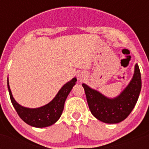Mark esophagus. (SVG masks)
I'll list each match as a JSON object with an SVG mask.
<instances>
[{
    "mask_svg": "<svg viewBox=\"0 0 149 149\" xmlns=\"http://www.w3.org/2000/svg\"><path fill=\"white\" fill-rule=\"evenodd\" d=\"M86 77V74L84 72H79L78 74H77V79H79V81H83Z\"/></svg>",
    "mask_w": 149,
    "mask_h": 149,
    "instance_id": "obj_1",
    "label": "esophagus"
}]
</instances>
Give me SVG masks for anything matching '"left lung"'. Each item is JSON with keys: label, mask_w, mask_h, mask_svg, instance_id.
Here are the masks:
<instances>
[{"label": "left lung", "mask_w": 149, "mask_h": 149, "mask_svg": "<svg viewBox=\"0 0 149 149\" xmlns=\"http://www.w3.org/2000/svg\"><path fill=\"white\" fill-rule=\"evenodd\" d=\"M90 111L96 118L107 124H117L127 118L136 104L141 88V72L138 64L133 78L122 93L113 99L83 84Z\"/></svg>", "instance_id": "1"}]
</instances>
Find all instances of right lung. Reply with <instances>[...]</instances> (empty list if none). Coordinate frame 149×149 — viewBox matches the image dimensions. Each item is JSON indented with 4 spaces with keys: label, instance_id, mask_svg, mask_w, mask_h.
Segmentation results:
<instances>
[{
    "label": "right lung",
    "instance_id": "add662e5",
    "mask_svg": "<svg viewBox=\"0 0 149 149\" xmlns=\"http://www.w3.org/2000/svg\"><path fill=\"white\" fill-rule=\"evenodd\" d=\"M77 82V78L65 84L59 90L56 97L50 103L38 108H27L21 106L13 98L8 79V88L10 98L19 117L28 125L36 127H45L53 125L59 119L64 108L65 99Z\"/></svg>",
    "mask_w": 149,
    "mask_h": 149
}]
</instances>
